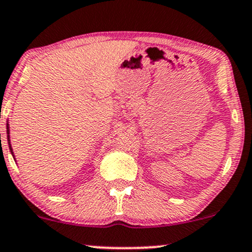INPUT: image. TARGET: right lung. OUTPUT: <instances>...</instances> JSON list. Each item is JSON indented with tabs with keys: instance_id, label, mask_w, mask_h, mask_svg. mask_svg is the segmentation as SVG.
Returning <instances> with one entry per match:
<instances>
[{
	"instance_id": "1",
	"label": "right lung",
	"mask_w": 252,
	"mask_h": 252,
	"mask_svg": "<svg viewBox=\"0 0 252 252\" xmlns=\"http://www.w3.org/2000/svg\"><path fill=\"white\" fill-rule=\"evenodd\" d=\"M7 132H8V143H9V149H10V151H11V155H12V157H14V152H12V149H11V145H10V136H9V124H8V126H7Z\"/></svg>"
}]
</instances>
